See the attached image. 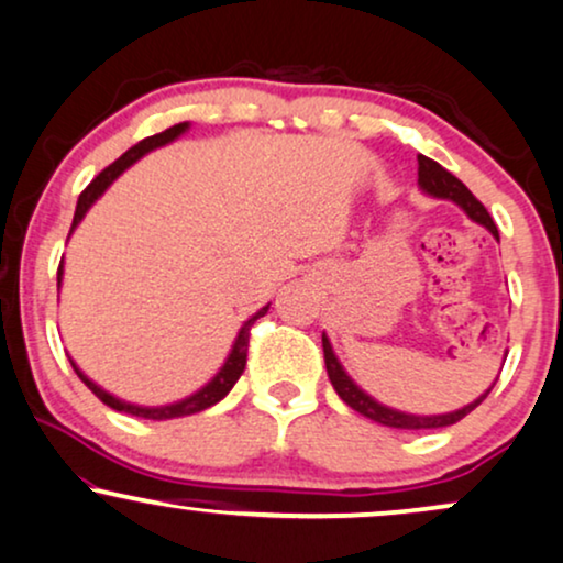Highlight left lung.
<instances>
[{
	"label": "left lung",
	"instance_id": "left-lung-1",
	"mask_svg": "<svg viewBox=\"0 0 563 563\" xmlns=\"http://www.w3.org/2000/svg\"><path fill=\"white\" fill-rule=\"evenodd\" d=\"M418 187H421L423 195H429L433 199H450V202L457 205V208L473 220V223L483 225V229H486L490 236L499 241V229H496L494 218H490L488 210L483 208L478 199L473 197V191L467 189L465 184L457 179V176H452L450 170L441 168L437 161L426 158V155H418ZM322 347H324L327 376H330L334 393L340 395V400H343L345 405H351V408L355 412H361L364 418H372V421L382 423V426H389V429L418 431V429H444V426L457 423L467 416V412H473L483 400H486L488 393L494 389V384H496V382L490 384L486 393L478 395L473 402H467L465 408H460V410L439 412V416H416V412H405V410L389 408V405L374 400V397L368 395L366 389H361L358 384L353 382V376L345 372V366L340 364V358L332 351L330 338H327L324 332H322ZM496 379H499V376H496Z\"/></svg>",
	"mask_w": 563,
	"mask_h": 563
}]
</instances>
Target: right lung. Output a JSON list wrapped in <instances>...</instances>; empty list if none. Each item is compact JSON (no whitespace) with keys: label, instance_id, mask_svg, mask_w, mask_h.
Wrapping results in <instances>:
<instances>
[{"label":"right lung","instance_id":"add662e5","mask_svg":"<svg viewBox=\"0 0 563 563\" xmlns=\"http://www.w3.org/2000/svg\"><path fill=\"white\" fill-rule=\"evenodd\" d=\"M189 126H191L189 122H181V124H174V126H170V130H166V132L153 134V137L142 140V142H137V145H134V147H130V151H126L119 161H113L109 168H103L101 174H98L96 179H92V181L88 184V189L82 191L80 199H77V208H75V218H73V229H69V236H73V231L77 229V225L82 223V218L88 216V210L92 208V205H96V199L101 197L103 191L109 189L111 184L117 181L119 176H122L126 168L134 166V163H137V161L142 158V155L158 151V147L170 145V142H174V140H179L181 134L189 132ZM62 277H64V260H62V265H59V273H56V288H62ZM267 309H269V303L262 306L260 311H254V314L249 317L244 324H241L236 340H233L231 351H229V355H225L223 366L218 368L216 376H212V379H210L208 384H202V387H199L197 393L181 397V400H176V402H166V405H137V402L122 400V397L111 395L109 389H103L101 384L92 382L90 376L85 374L82 368L77 366L73 358H69V364H73L75 374L80 376V379L85 382V387H88L90 393L98 397V400L106 402V405H109V408H113V410L130 412V416H137V418H147V421H168V418L195 416V412L208 410V408H212V405H216V402L223 400V397L229 395L231 389H233V384L239 382V376L244 374V366H246V347H249V330H252V324L257 322L260 317L267 314Z\"/></svg>","mask_w":563,"mask_h":563}]
</instances>
